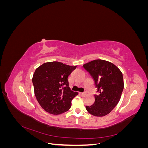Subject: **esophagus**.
Here are the masks:
<instances>
[{
  "instance_id": "obj_1",
  "label": "esophagus",
  "mask_w": 148,
  "mask_h": 148,
  "mask_svg": "<svg viewBox=\"0 0 148 148\" xmlns=\"http://www.w3.org/2000/svg\"><path fill=\"white\" fill-rule=\"evenodd\" d=\"M80 95L82 96H85L86 95V92H80Z\"/></svg>"
}]
</instances>
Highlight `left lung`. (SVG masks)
<instances>
[{
    "label": "left lung",
    "instance_id": "1",
    "mask_svg": "<svg viewBox=\"0 0 148 148\" xmlns=\"http://www.w3.org/2000/svg\"><path fill=\"white\" fill-rule=\"evenodd\" d=\"M95 80L97 94L95 103L86 106L89 114L103 117L109 114L119 103L124 84L123 75L118 67L104 60H95L83 65Z\"/></svg>",
    "mask_w": 148,
    "mask_h": 148
}]
</instances>
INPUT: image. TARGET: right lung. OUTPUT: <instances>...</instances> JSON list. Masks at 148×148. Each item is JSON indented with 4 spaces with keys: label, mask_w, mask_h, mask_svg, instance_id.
<instances>
[{
    "label": "right lung",
    "mask_w": 148,
    "mask_h": 148,
    "mask_svg": "<svg viewBox=\"0 0 148 148\" xmlns=\"http://www.w3.org/2000/svg\"><path fill=\"white\" fill-rule=\"evenodd\" d=\"M77 68L59 62L44 63L35 70L32 82L35 96L47 112L58 115L69 110L78 95L69 88L68 77Z\"/></svg>",
    "instance_id": "1"
}]
</instances>
